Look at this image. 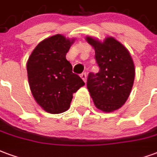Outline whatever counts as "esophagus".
<instances>
[{"mask_svg": "<svg viewBox=\"0 0 157 157\" xmlns=\"http://www.w3.org/2000/svg\"><path fill=\"white\" fill-rule=\"evenodd\" d=\"M80 77H81V78H82V79H83V81H84V82H85V83H86L87 74H85V73H83V74H81V75H80Z\"/></svg>", "mask_w": 157, "mask_h": 157, "instance_id": "34e87169", "label": "esophagus"}]
</instances>
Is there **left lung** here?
<instances>
[{"label":"left lung","mask_w":157,"mask_h":157,"mask_svg":"<svg viewBox=\"0 0 157 157\" xmlns=\"http://www.w3.org/2000/svg\"><path fill=\"white\" fill-rule=\"evenodd\" d=\"M95 52L99 72L90 73L87 88L96 108L113 112L122 107L130 96L135 80V64L130 52L113 36L103 42L87 36Z\"/></svg>","instance_id":"obj_1"}]
</instances>
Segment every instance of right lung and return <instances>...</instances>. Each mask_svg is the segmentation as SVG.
I'll list each match as a JSON object with an SVG mask.
<instances>
[{"instance_id":"right-lung-1","label":"right lung","mask_w":157,"mask_h":157,"mask_svg":"<svg viewBox=\"0 0 157 157\" xmlns=\"http://www.w3.org/2000/svg\"><path fill=\"white\" fill-rule=\"evenodd\" d=\"M74 41L61 34L49 36L37 44L27 60L31 92L36 102L50 114L67 111L73 94L84 85L66 59Z\"/></svg>"}]
</instances>
